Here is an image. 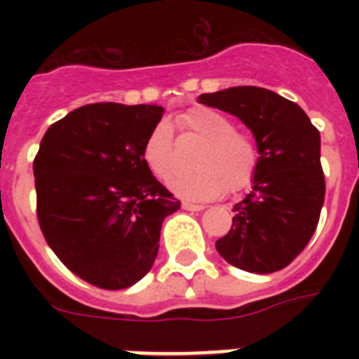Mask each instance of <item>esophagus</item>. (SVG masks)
<instances>
[{
  "label": "esophagus",
  "instance_id": "34e87169",
  "mask_svg": "<svg viewBox=\"0 0 359 359\" xmlns=\"http://www.w3.org/2000/svg\"><path fill=\"white\" fill-rule=\"evenodd\" d=\"M182 205L185 210H192V212H199V210H205V208H207L205 205H198V203H192V201H183Z\"/></svg>",
  "mask_w": 359,
  "mask_h": 359
}]
</instances>
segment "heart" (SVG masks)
Segmentation results:
<instances>
[{
	"label": "heart",
	"instance_id": "heart-1",
	"mask_svg": "<svg viewBox=\"0 0 359 359\" xmlns=\"http://www.w3.org/2000/svg\"><path fill=\"white\" fill-rule=\"evenodd\" d=\"M183 136L203 142L194 156V170L177 174L170 182L176 194L194 201H205L241 192L252 185L259 169V149L255 140L236 129L230 116L212 107L198 106L176 116ZM144 160L152 174L169 180L176 169V140L167 122H158L144 145Z\"/></svg>",
	"mask_w": 359,
	"mask_h": 359
}]
</instances>
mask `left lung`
Here are the masks:
<instances>
[{
  "label": "left lung",
  "mask_w": 359,
  "mask_h": 359,
  "mask_svg": "<svg viewBox=\"0 0 359 359\" xmlns=\"http://www.w3.org/2000/svg\"><path fill=\"white\" fill-rule=\"evenodd\" d=\"M199 102L244 122L261 154L253 190L215 243L219 255L250 273L286 268L315 233L325 198L318 129L298 104L257 86L203 93Z\"/></svg>",
  "instance_id": "left-lung-1"
}]
</instances>
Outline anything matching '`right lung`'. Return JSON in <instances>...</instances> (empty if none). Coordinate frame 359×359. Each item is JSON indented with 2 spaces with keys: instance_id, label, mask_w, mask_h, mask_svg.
I'll return each instance as SVG.
<instances>
[{
  "instance_id": "obj_1",
  "label": "right lung",
  "mask_w": 359,
  "mask_h": 359,
  "mask_svg": "<svg viewBox=\"0 0 359 359\" xmlns=\"http://www.w3.org/2000/svg\"><path fill=\"white\" fill-rule=\"evenodd\" d=\"M161 115L156 104H88L52 123L34 158L44 239L100 290H123L149 273L163 219L180 208L144 160Z\"/></svg>"
}]
</instances>
